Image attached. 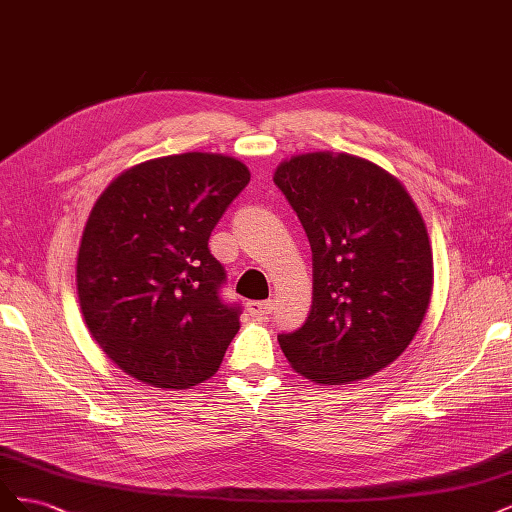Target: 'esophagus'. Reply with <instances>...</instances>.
Segmentation results:
<instances>
[{
  "mask_svg": "<svg viewBox=\"0 0 512 512\" xmlns=\"http://www.w3.org/2000/svg\"><path fill=\"white\" fill-rule=\"evenodd\" d=\"M247 312L256 318H265L273 312V303L271 301H250L247 303Z\"/></svg>",
  "mask_w": 512,
  "mask_h": 512,
  "instance_id": "obj_1",
  "label": "esophagus"
}]
</instances>
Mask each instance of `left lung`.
Listing matches in <instances>:
<instances>
[{"label": "left lung", "instance_id": "obj_1", "mask_svg": "<svg viewBox=\"0 0 512 512\" xmlns=\"http://www.w3.org/2000/svg\"><path fill=\"white\" fill-rule=\"evenodd\" d=\"M273 181L314 260L312 312L277 335L286 359L318 384L374 376L408 348L427 312L433 262L421 213L397 179L348 153H305Z\"/></svg>", "mask_w": 512, "mask_h": 512}]
</instances>
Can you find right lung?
I'll return each instance as SVG.
<instances>
[{
    "instance_id": "right-lung-1",
    "label": "right lung",
    "mask_w": 512,
    "mask_h": 512,
    "mask_svg": "<svg viewBox=\"0 0 512 512\" xmlns=\"http://www.w3.org/2000/svg\"><path fill=\"white\" fill-rule=\"evenodd\" d=\"M250 170L215 153H181L119 175L91 211L76 288L89 333L119 369L158 389H190L218 371L241 305L209 237Z\"/></svg>"
}]
</instances>
